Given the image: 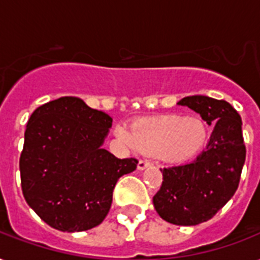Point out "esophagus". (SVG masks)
<instances>
[{"label": "esophagus", "mask_w": 260, "mask_h": 260, "mask_svg": "<svg viewBox=\"0 0 260 260\" xmlns=\"http://www.w3.org/2000/svg\"><path fill=\"white\" fill-rule=\"evenodd\" d=\"M150 166V162L148 160H144V159H142V160H139L138 163V169L139 170H144L146 167Z\"/></svg>", "instance_id": "34e87169"}]
</instances>
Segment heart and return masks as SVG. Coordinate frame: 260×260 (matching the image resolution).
Returning <instances> with one entry per match:
<instances>
[{
  "mask_svg": "<svg viewBox=\"0 0 260 260\" xmlns=\"http://www.w3.org/2000/svg\"><path fill=\"white\" fill-rule=\"evenodd\" d=\"M117 135L134 150L158 154L167 162L179 163L194 158L204 148L208 131L201 118L166 114L138 121L132 132L121 126Z\"/></svg>",
  "mask_w": 260,
  "mask_h": 260,
  "instance_id": "1",
  "label": "heart"
}]
</instances>
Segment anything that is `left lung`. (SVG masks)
Here are the masks:
<instances>
[{
    "mask_svg": "<svg viewBox=\"0 0 260 260\" xmlns=\"http://www.w3.org/2000/svg\"><path fill=\"white\" fill-rule=\"evenodd\" d=\"M187 106L214 125L208 146L193 162L160 169L163 182L154 196L155 210L175 225H197L208 221L238 190L246 146L242 118L224 100L206 95L182 98Z\"/></svg>",
    "mask_w": 260,
    "mask_h": 260,
    "instance_id": "left-lung-1",
    "label": "left lung"
}]
</instances>
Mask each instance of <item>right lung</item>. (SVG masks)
I'll return each instance as SVG.
<instances>
[{
	"mask_svg": "<svg viewBox=\"0 0 260 260\" xmlns=\"http://www.w3.org/2000/svg\"><path fill=\"white\" fill-rule=\"evenodd\" d=\"M112 117L78 97H60L30 114L20 156L26 204L62 232L100 225L109 212L118 178L136 170L135 158L102 148Z\"/></svg>",
	"mask_w": 260,
	"mask_h": 260,
	"instance_id": "1",
	"label": "right lung"
}]
</instances>
